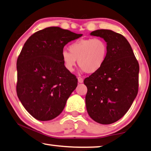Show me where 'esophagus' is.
<instances>
[{"instance_id": "34e87169", "label": "esophagus", "mask_w": 151, "mask_h": 151, "mask_svg": "<svg viewBox=\"0 0 151 151\" xmlns=\"http://www.w3.org/2000/svg\"><path fill=\"white\" fill-rule=\"evenodd\" d=\"M78 82H79V83H82L83 81H84V80H83L82 78H80V77L78 78Z\"/></svg>"}]
</instances>
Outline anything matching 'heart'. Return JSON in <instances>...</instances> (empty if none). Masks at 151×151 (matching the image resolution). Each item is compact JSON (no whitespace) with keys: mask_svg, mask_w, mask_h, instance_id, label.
Instances as JSON below:
<instances>
[{"mask_svg":"<svg viewBox=\"0 0 151 151\" xmlns=\"http://www.w3.org/2000/svg\"><path fill=\"white\" fill-rule=\"evenodd\" d=\"M69 51L63 50L61 56L67 71L73 72L76 60L82 70L94 73L99 70L108 56V45L101 38L84 39L74 41L69 45Z\"/></svg>","mask_w":151,"mask_h":151,"instance_id":"heart-1","label":"heart"}]
</instances>
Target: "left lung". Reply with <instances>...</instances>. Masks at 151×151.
Returning a JSON list of instances; mask_svg holds the SVG:
<instances>
[{"label": "left lung", "mask_w": 151, "mask_h": 151, "mask_svg": "<svg viewBox=\"0 0 151 151\" xmlns=\"http://www.w3.org/2000/svg\"><path fill=\"white\" fill-rule=\"evenodd\" d=\"M108 45V56L99 71L84 80L88 115L98 123L109 124L121 119L130 108L138 92L139 64L129 43L111 30L91 32Z\"/></svg>", "instance_id": "left-lung-1"}]
</instances>
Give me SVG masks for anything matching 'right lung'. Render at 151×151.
<instances>
[{
    "instance_id": "obj_1",
    "label": "right lung",
    "mask_w": 151,
    "mask_h": 151,
    "mask_svg": "<svg viewBox=\"0 0 151 151\" xmlns=\"http://www.w3.org/2000/svg\"><path fill=\"white\" fill-rule=\"evenodd\" d=\"M82 36L53 27L27 39L17 60V95L35 119L50 121L63 112L78 86V79L67 70L61 53L70 41Z\"/></svg>"
}]
</instances>
